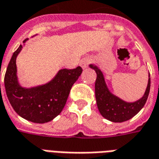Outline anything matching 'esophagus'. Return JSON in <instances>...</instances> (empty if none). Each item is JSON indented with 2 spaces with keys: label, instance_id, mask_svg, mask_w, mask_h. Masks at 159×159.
Here are the masks:
<instances>
[{
  "label": "esophagus",
  "instance_id": "obj_1",
  "mask_svg": "<svg viewBox=\"0 0 159 159\" xmlns=\"http://www.w3.org/2000/svg\"><path fill=\"white\" fill-rule=\"evenodd\" d=\"M90 61H91V60L89 58H83V60H81V61H80V66L84 69V68H86L88 66V65L89 64Z\"/></svg>",
  "mask_w": 159,
  "mask_h": 159
}]
</instances>
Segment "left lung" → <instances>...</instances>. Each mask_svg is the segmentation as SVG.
Masks as SVG:
<instances>
[{
  "label": "left lung",
  "mask_w": 159,
  "mask_h": 159,
  "mask_svg": "<svg viewBox=\"0 0 159 159\" xmlns=\"http://www.w3.org/2000/svg\"><path fill=\"white\" fill-rule=\"evenodd\" d=\"M89 66L93 69L97 74L95 82V97L98 109L103 117L112 122L126 121L136 116L145 105L151 86L150 74L144 95L138 100L129 103L122 100L121 98L110 93L105 83L103 72L97 66L90 64Z\"/></svg>",
  "instance_id": "left-lung-1"
}]
</instances>
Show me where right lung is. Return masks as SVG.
Here are the masks:
<instances>
[{
	"mask_svg": "<svg viewBox=\"0 0 159 159\" xmlns=\"http://www.w3.org/2000/svg\"><path fill=\"white\" fill-rule=\"evenodd\" d=\"M28 40H23L25 43ZM23 45L13 53L5 74L4 84L11 105L21 117L34 123H46L61 114L70 89L83 72L81 66L61 69L50 82L26 89L20 85L17 76L16 59Z\"/></svg>",
	"mask_w": 159,
	"mask_h": 159,
	"instance_id": "add662e5",
	"label": "right lung"
}]
</instances>
